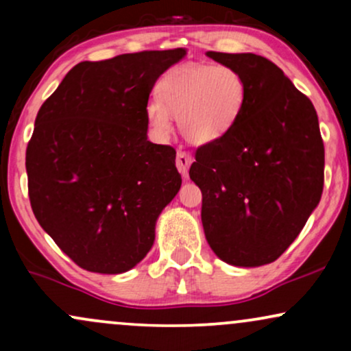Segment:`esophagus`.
I'll return each instance as SVG.
<instances>
[{
  "label": "esophagus",
  "instance_id": "1",
  "mask_svg": "<svg viewBox=\"0 0 351 351\" xmlns=\"http://www.w3.org/2000/svg\"><path fill=\"white\" fill-rule=\"evenodd\" d=\"M191 162H193V158L189 153L181 152V150L176 153V168H178V171L184 176V178L188 176V170H189V165H191Z\"/></svg>",
  "mask_w": 351,
  "mask_h": 351
}]
</instances>
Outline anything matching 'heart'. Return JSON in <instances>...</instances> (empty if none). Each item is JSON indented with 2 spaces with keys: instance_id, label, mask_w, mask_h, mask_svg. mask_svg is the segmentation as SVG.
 <instances>
[{
  "instance_id": "1",
  "label": "heart",
  "mask_w": 351,
  "mask_h": 351,
  "mask_svg": "<svg viewBox=\"0 0 351 351\" xmlns=\"http://www.w3.org/2000/svg\"><path fill=\"white\" fill-rule=\"evenodd\" d=\"M247 100V82L229 64H188L168 71L158 99L147 104L148 125L158 135L171 130V115L188 142L213 143L234 128Z\"/></svg>"
}]
</instances>
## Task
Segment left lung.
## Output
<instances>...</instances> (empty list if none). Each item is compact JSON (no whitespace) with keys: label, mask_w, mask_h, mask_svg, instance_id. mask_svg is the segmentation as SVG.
<instances>
[{"label":"left lung","mask_w":351,"mask_h":351,"mask_svg":"<svg viewBox=\"0 0 351 351\" xmlns=\"http://www.w3.org/2000/svg\"><path fill=\"white\" fill-rule=\"evenodd\" d=\"M244 75L247 100L228 135L196 150L189 178L203 193L213 252L237 267L271 264L293 243L324 191L325 150L307 95L263 56L208 51Z\"/></svg>","instance_id":"left-lung-1"}]
</instances>
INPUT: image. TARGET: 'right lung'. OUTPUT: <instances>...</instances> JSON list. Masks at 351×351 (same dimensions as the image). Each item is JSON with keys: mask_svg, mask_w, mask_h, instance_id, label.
I'll list each match as a JSON object with an SVG mask.
<instances>
[{"mask_svg": "<svg viewBox=\"0 0 351 351\" xmlns=\"http://www.w3.org/2000/svg\"><path fill=\"white\" fill-rule=\"evenodd\" d=\"M186 49L84 60L39 108L27 143L33 213L79 267L122 274L147 256L181 186L176 152L152 143L145 108Z\"/></svg>", "mask_w": 351, "mask_h": 351, "instance_id": "1", "label": "right lung"}]
</instances>
